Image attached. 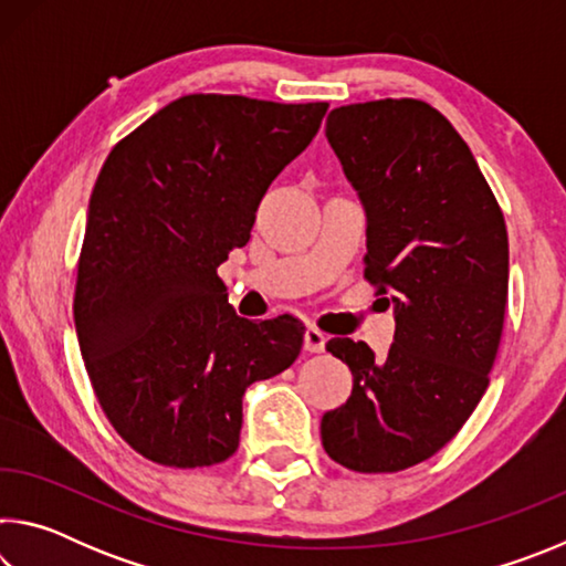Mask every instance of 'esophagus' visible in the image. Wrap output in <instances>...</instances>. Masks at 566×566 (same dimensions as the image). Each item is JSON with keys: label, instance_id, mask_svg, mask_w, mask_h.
Returning <instances> with one entry per match:
<instances>
[{"label": "esophagus", "instance_id": "34e87169", "mask_svg": "<svg viewBox=\"0 0 566 566\" xmlns=\"http://www.w3.org/2000/svg\"><path fill=\"white\" fill-rule=\"evenodd\" d=\"M324 344H327V334L319 332L317 327H306V332H304V349L306 352H324Z\"/></svg>", "mask_w": 566, "mask_h": 566}]
</instances>
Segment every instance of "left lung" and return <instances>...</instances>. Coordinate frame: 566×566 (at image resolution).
<instances>
[{
    "instance_id": "1",
    "label": "left lung",
    "mask_w": 566,
    "mask_h": 566,
    "mask_svg": "<svg viewBox=\"0 0 566 566\" xmlns=\"http://www.w3.org/2000/svg\"><path fill=\"white\" fill-rule=\"evenodd\" d=\"M327 139L367 214L364 276L397 329L385 359L364 342H327L354 385L322 417V444L352 472H399L437 454L490 387L510 239L467 142L427 102L337 107Z\"/></svg>"
}]
</instances>
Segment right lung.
I'll use <instances>...</instances> for the list:
<instances>
[{"label":"right lung","instance_id":"add662e5","mask_svg":"<svg viewBox=\"0 0 566 566\" xmlns=\"http://www.w3.org/2000/svg\"><path fill=\"white\" fill-rule=\"evenodd\" d=\"M327 107L187 94L104 161L74 327L104 415L151 462H224L239 447L247 387L300 357L302 322L237 317L217 266L249 242L266 189L310 147Z\"/></svg>","mask_w":566,"mask_h":566}]
</instances>
